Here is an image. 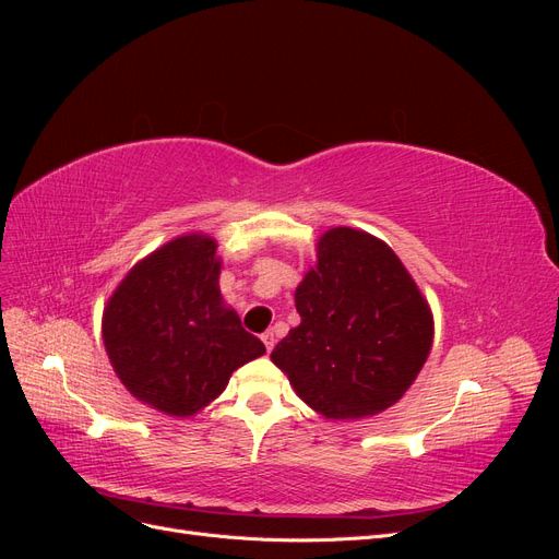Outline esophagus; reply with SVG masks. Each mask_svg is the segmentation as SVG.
Masks as SVG:
<instances>
[{
    "mask_svg": "<svg viewBox=\"0 0 559 559\" xmlns=\"http://www.w3.org/2000/svg\"><path fill=\"white\" fill-rule=\"evenodd\" d=\"M261 341H263V345H265L267 352H273V347H275V333H273V331H265V333L261 335Z\"/></svg>",
    "mask_w": 559,
    "mask_h": 559,
    "instance_id": "1",
    "label": "esophagus"
}]
</instances>
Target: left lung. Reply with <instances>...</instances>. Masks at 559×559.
<instances>
[{
	"label": "left lung",
	"instance_id": "obj_1",
	"mask_svg": "<svg viewBox=\"0 0 559 559\" xmlns=\"http://www.w3.org/2000/svg\"><path fill=\"white\" fill-rule=\"evenodd\" d=\"M300 324L270 359L296 394L329 419L378 415L425 366L433 343L429 302L396 253L364 230L331 228L296 289Z\"/></svg>",
	"mask_w": 559,
	"mask_h": 559
}]
</instances>
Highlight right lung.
<instances>
[{
  "label": "right lung",
  "mask_w": 559,
  "mask_h": 559,
  "mask_svg": "<svg viewBox=\"0 0 559 559\" xmlns=\"http://www.w3.org/2000/svg\"><path fill=\"white\" fill-rule=\"evenodd\" d=\"M216 240L191 233L163 245L116 286L103 317L109 361L128 392L189 417L224 392L233 370L265 345L218 292Z\"/></svg>",
  "instance_id": "obj_1"
}]
</instances>
